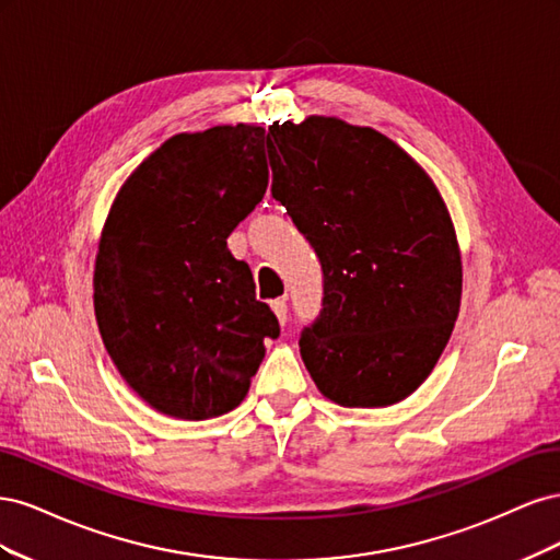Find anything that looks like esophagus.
<instances>
[{
	"mask_svg": "<svg viewBox=\"0 0 560 560\" xmlns=\"http://www.w3.org/2000/svg\"><path fill=\"white\" fill-rule=\"evenodd\" d=\"M270 308H273V313H276V317L280 319V325H287V301L284 299H276V301H270Z\"/></svg>",
	"mask_w": 560,
	"mask_h": 560,
	"instance_id": "esophagus-1",
	"label": "esophagus"
}]
</instances>
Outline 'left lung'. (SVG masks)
<instances>
[{"instance_id": "8db88e82", "label": "left lung", "mask_w": 560, "mask_h": 560, "mask_svg": "<svg viewBox=\"0 0 560 560\" xmlns=\"http://www.w3.org/2000/svg\"><path fill=\"white\" fill-rule=\"evenodd\" d=\"M268 140L270 194L322 268L303 364L341 406L401 401L430 376L460 311V249L442 196L374 128L311 116L270 126Z\"/></svg>"}]
</instances>
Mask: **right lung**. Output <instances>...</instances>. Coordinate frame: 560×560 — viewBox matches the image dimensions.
Segmentation results:
<instances>
[{
	"label": "right lung",
	"mask_w": 560,
	"mask_h": 560,
	"mask_svg": "<svg viewBox=\"0 0 560 560\" xmlns=\"http://www.w3.org/2000/svg\"><path fill=\"white\" fill-rule=\"evenodd\" d=\"M259 126L175 135L118 191L95 259V317L126 383L165 416L233 411L280 325L226 238L259 206Z\"/></svg>",
	"instance_id": "1"
}]
</instances>
